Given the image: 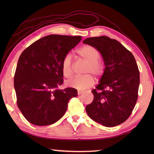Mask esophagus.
<instances>
[{"label":"esophagus","instance_id":"esophagus-1","mask_svg":"<svg viewBox=\"0 0 154 154\" xmlns=\"http://www.w3.org/2000/svg\"><path fill=\"white\" fill-rule=\"evenodd\" d=\"M83 92V91H82V90H78V94H79V95L81 94Z\"/></svg>","mask_w":154,"mask_h":154}]
</instances>
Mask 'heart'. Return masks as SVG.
Wrapping results in <instances>:
<instances>
[{
	"label": "heart",
	"mask_w": 154,
	"mask_h": 154,
	"mask_svg": "<svg viewBox=\"0 0 154 154\" xmlns=\"http://www.w3.org/2000/svg\"><path fill=\"white\" fill-rule=\"evenodd\" d=\"M80 57L88 62L85 67V73H92L96 76H100L103 73V66L100 60V54L98 50L91 45H84L77 50ZM73 60L71 56L68 54L63 59L62 62V71L66 78H70L73 74ZM94 79L90 74L76 75L66 81L69 87L83 90L93 85Z\"/></svg>",
	"instance_id": "b5f03b06"
}]
</instances>
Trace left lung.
I'll use <instances>...</instances> for the list:
<instances>
[{
    "label": "left lung",
    "mask_w": 154,
    "mask_h": 154,
    "mask_svg": "<svg viewBox=\"0 0 154 154\" xmlns=\"http://www.w3.org/2000/svg\"><path fill=\"white\" fill-rule=\"evenodd\" d=\"M83 43L96 48L105 65L86 112L106 127L119 125L130 117L137 100L140 71L135 59L121 43L108 36L88 38Z\"/></svg>",
    "instance_id": "1"
}]
</instances>
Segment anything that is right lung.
I'll use <instances>...</instances> for the list:
<instances>
[{"label":"right lung","instance_id":"1","mask_svg":"<svg viewBox=\"0 0 154 154\" xmlns=\"http://www.w3.org/2000/svg\"><path fill=\"white\" fill-rule=\"evenodd\" d=\"M81 36L49 35L26 48L19 58L14 85L18 108L29 123L38 126L56 123L66 112L77 90L62 85V62Z\"/></svg>","mask_w":154,"mask_h":154}]
</instances>
